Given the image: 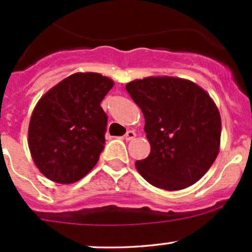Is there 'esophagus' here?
<instances>
[{
    "label": "esophagus",
    "instance_id": "1",
    "mask_svg": "<svg viewBox=\"0 0 252 252\" xmlns=\"http://www.w3.org/2000/svg\"><path fill=\"white\" fill-rule=\"evenodd\" d=\"M134 137H136V132L134 131H127L126 132V134H125L126 141H132V139H134Z\"/></svg>",
    "mask_w": 252,
    "mask_h": 252
}]
</instances>
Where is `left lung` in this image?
Listing matches in <instances>:
<instances>
[{
	"mask_svg": "<svg viewBox=\"0 0 252 252\" xmlns=\"http://www.w3.org/2000/svg\"><path fill=\"white\" fill-rule=\"evenodd\" d=\"M141 108L150 154L136 162L157 188L180 190L198 182L216 160L221 116L206 92L188 80L145 77L126 85Z\"/></svg>",
	"mask_w": 252,
	"mask_h": 252,
	"instance_id": "1",
	"label": "left lung"
}]
</instances>
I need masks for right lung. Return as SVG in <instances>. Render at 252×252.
<instances>
[{
  "mask_svg": "<svg viewBox=\"0 0 252 252\" xmlns=\"http://www.w3.org/2000/svg\"><path fill=\"white\" fill-rule=\"evenodd\" d=\"M113 86L100 74L76 72L38 100L28 143L35 165L49 180L74 183L97 164L108 124L100 102Z\"/></svg>",
  "mask_w": 252,
  "mask_h": 252,
  "instance_id": "obj_1",
  "label": "right lung"
}]
</instances>
